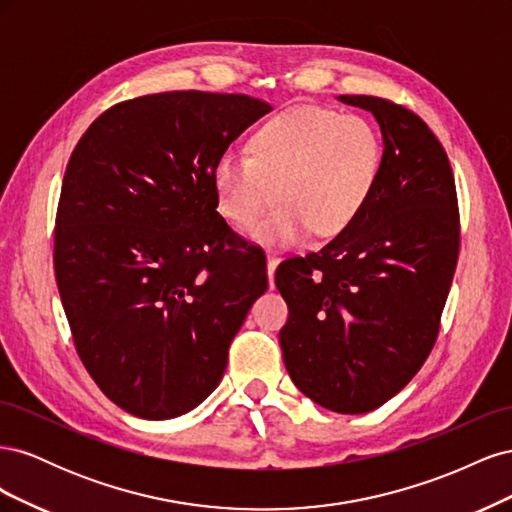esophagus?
Here are the masks:
<instances>
[{
  "label": "esophagus",
  "instance_id": "obj_1",
  "mask_svg": "<svg viewBox=\"0 0 512 512\" xmlns=\"http://www.w3.org/2000/svg\"><path fill=\"white\" fill-rule=\"evenodd\" d=\"M277 265H280V256L269 252V254H267V275H269V282H271V284H273V275H275Z\"/></svg>",
  "mask_w": 512,
  "mask_h": 512
}]
</instances>
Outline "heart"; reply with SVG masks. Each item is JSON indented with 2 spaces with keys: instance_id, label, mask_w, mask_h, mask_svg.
<instances>
[{
  "instance_id": "1",
  "label": "heart",
  "mask_w": 512,
  "mask_h": 512,
  "mask_svg": "<svg viewBox=\"0 0 512 512\" xmlns=\"http://www.w3.org/2000/svg\"><path fill=\"white\" fill-rule=\"evenodd\" d=\"M384 168L380 130L361 115L301 104L254 130L245 153L213 162L215 207L239 230L252 226L275 190V207L252 237L271 247L344 232L374 196Z\"/></svg>"
}]
</instances>
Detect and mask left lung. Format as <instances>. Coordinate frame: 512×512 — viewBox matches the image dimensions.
Returning a JSON list of instances; mask_svg holds the SVG:
<instances>
[{"label": "left lung", "instance_id": "1", "mask_svg": "<svg viewBox=\"0 0 512 512\" xmlns=\"http://www.w3.org/2000/svg\"><path fill=\"white\" fill-rule=\"evenodd\" d=\"M380 123L384 168L363 213L320 252L275 271L297 389L339 414L376 410L423 367L459 256L451 162L427 123L378 96H339Z\"/></svg>", "mask_w": 512, "mask_h": 512}]
</instances>
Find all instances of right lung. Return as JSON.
I'll return each mask as SVG.
<instances>
[{"instance_id":"add662e5","label":"right lung","mask_w":512,"mask_h":512,"mask_svg":"<svg viewBox=\"0 0 512 512\" xmlns=\"http://www.w3.org/2000/svg\"><path fill=\"white\" fill-rule=\"evenodd\" d=\"M245 94L162 91L104 111L61 183L53 265L74 348L134 416L190 412L267 290V265L215 211L211 168L269 113Z\"/></svg>"}]
</instances>
